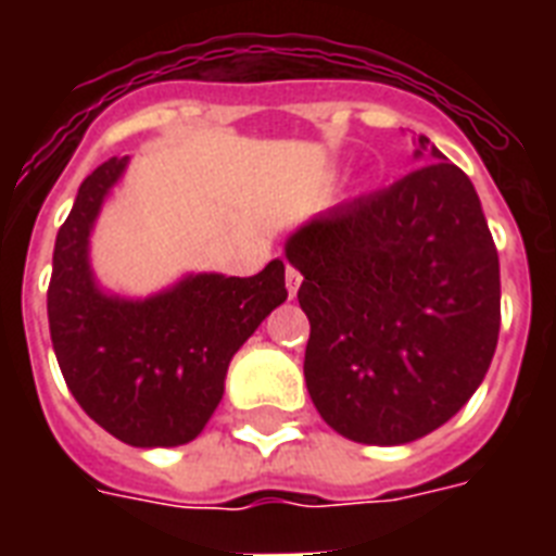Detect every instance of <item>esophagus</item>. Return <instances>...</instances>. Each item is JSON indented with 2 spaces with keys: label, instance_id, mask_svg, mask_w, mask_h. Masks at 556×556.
<instances>
[{
  "label": "esophagus",
  "instance_id": "esophagus-1",
  "mask_svg": "<svg viewBox=\"0 0 556 556\" xmlns=\"http://www.w3.org/2000/svg\"><path fill=\"white\" fill-rule=\"evenodd\" d=\"M300 282H303V277H300V270L291 268V265H288V268H286V286H288V294L294 296V294H296V288H300Z\"/></svg>",
  "mask_w": 556,
  "mask_h": 556
}]
</instances>
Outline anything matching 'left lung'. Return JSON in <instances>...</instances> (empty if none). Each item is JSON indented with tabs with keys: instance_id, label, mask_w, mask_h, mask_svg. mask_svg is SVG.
<instances>
[{
	"instance_id": "obj_1",
	"label": "left lung",
	"mask_w": 556,
	"mask_h": 556,
	"mask_svg": "<svg viewBox=\"0 0 556 556\" xmlns=\"http://www.w3.org/2000/svg\"><path fill=\"white\" fill-rule=\"evenodd\" d=\"M432 159L288 236L312 323L305 387L343 439L395 447L470 401L500 340V253L470 178Z\"/></svg>"
}]
</instances>
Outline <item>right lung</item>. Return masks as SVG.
<instances>
[{
  "label": "right lung",
  "mask_w": 556,
  "mask_h": 556,
  "mask_svg": "<svg viewBox=\"0 0 556 556\" xmlns=\"http://www.w3.org/2000/svg\"><path fill=\"white\" fill-rule=\"evenodd\" d=\"M129 155L100 164L60 227L48 329L65 383L91 421L132 447H178L204 430L225 395L227 366L277 305L286 265L253 277L187 274L150 296L103 291L89 242Z\"/></svg>",
  "instance_id": "right-lung-1"
}]
</instances>
